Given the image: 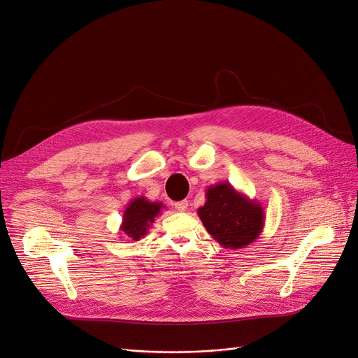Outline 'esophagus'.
<instances>
[{"label":"esophagus","mask_w":358,"mask_h":358,"mask_svg":"<svg viewBox=\"0 0 358 358\" xmlns=\"http://www.w3.org/2000/svg\"><path fill=\"white\" fill-rule=\"evenodd\" d=\"M175 209L178 212H185L188 209V201L187 200H182V201H176L175 203Z\"/></svg>","instance_id":"34e87169"}]
</instances>
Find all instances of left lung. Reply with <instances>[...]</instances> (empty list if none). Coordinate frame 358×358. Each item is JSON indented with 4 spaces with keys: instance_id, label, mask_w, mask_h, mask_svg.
Masks as SVG:
<instances>
[{
    "instance_id": "1",
    "label": "left lung",
    "mask_w": 358,
    "mask_h": 358,
    "mask_svg": "<svg viewBox=\"0 0 358 358\" xmlns=\"http://www.w3.org/2000/svg\"><path fill=\"white\" fill-rule=\"evenodd\" d=\"M206 230L222 248L241 249L262 234L266 222L263 206L220 182L206 189V203L197 210Z\"/></svg>"
}]
</instances>
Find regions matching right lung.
I'll list each match as a JSON object with an SVG mask.
<instances>
[{"label":"right lung","mask_w":358,"mask_h":358,"mask_svg":"<svg viewBox=\"0 0 358 358\" xmlns=\"http://www.w3.org/2000/svg\"><path fill=\"white\" fill-rule=\"evenodd\" d=\"M164 208L166 206L161 201H149L146 197H136L127 204L119 230L128 239L137 242L149 233V229Z\"/></svg>","instance_id":"obj_1"}]
</instances>
